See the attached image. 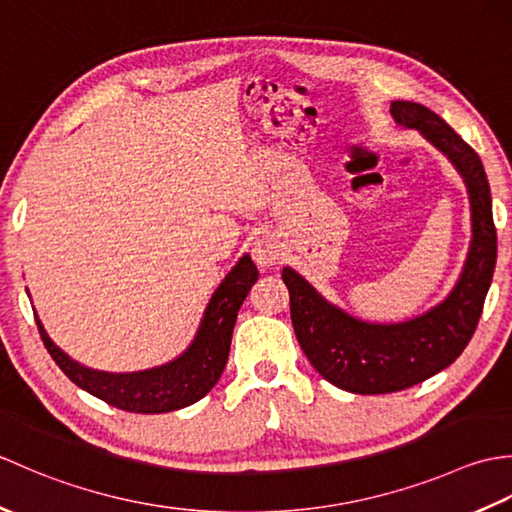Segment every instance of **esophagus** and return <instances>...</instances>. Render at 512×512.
<instances>
[{"mask_svg": "<svg viewBox=\"0 0 512 512\" xmlns=\"http://www.w3.org/2000/svg\"><path fill=\"white\" fill-rule=\"evenodd\" d=\"M281 246H279V242L277 239L273 237V235H264V237H259V239H255V244H253V259H255V264L259 266V268H270V266H275V264H279V259H281Z\"/></svg>", "mask_w": 512, "mask_h": 512, "instance_id": "34e87169", "label": "esophagus"}]
</instances>
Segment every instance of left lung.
<instances>
[{
	"mask_svg": "<svg viewBox=\"0 0 512 512\" xmlns=\"http://www.w3.org/2000/svg\"><path fill=\"white\" fill-rule=\"evenodd\" d=\"M396 125L416 129L451 162L469 193L471 246L453 290L427 312L396 323L354 317L325 299L295 268L281 270L290 317L308 361L334 387L352 394H391L422 383L458 358L482 317L497 262L493 202L480 156L429 107L394 101Z\"/></svg>",
	"mask_w": 512,
	"mask_h": 512,
	"instance_id": "8db88e82",
	"label": "left lung"
}]
</instances>
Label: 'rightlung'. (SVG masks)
<instances>
[{
  "label": "right lung",
  "instance_id": "add662e5",
  "mask_svg": "<svg viewBox=\"0 0 512 512\" xmlns=\"http://www.w3.org/2000/svg\"><path fill=\"white\" fill-rule=\"evenodd\" d=\"M257 277V266L250 255L239 257L231 273L213 292L202 314L200 328L187 350L169 363L138 369V372H101V369L81 365L50 339L37 312L35 319L43 345L74 385L116 409L167 413L198 402L220 380L228 361V350H231L237 312Z\"/></svg>",
  "mask_w": 512,
  "mask_h": 512
}]
</instances>
